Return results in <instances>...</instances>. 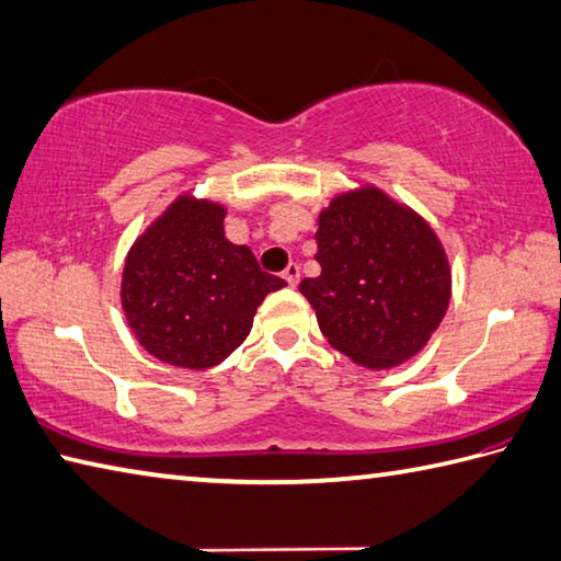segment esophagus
Here are the masks:
<instances>
[{"mask_svg":"<svg viewBox=\"0 0 561 561\" xmlns=\"http://www.w3.org/2000/svg\"><path fill=\"white\" fill-rule=\"evenodd\" d=\"M283 278H285V283L290 285V288H295V285L300 283V266H298V263H290V266L283 271Z\"/></svg>","mask_w":561,"mask_h":561,"instance_id":"obj_1","label":"esophagus"}]
</instances>
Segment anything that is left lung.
<instances>
[{
    "label": "left lung",
    "instance_id": "1",
    "mask_svg": "<svg viewBox=\"0 0 561 561\" xmlns=\"http://www.w3.org/2000/svg\"><path fill=\"white\" fill-rule=\"evenodd\" d=\"M317 278L300 293L334 348L368 368L408 362L447 312L451 271L435 231L376 187L332 199L320 215Z\"/></svg>",
    "mask_w": 561,
    "mask_h": 561
}]
</instances>
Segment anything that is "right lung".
I'll use <instances>...</instances> for the list:
<instances>
[{
	"label": "right lung",
	"mask_w": 561,
	"mask_h": 561,
	"mask_svg": "<svg viewBox=\"0 0 561 561\" xmlns=\"http://www.w3.org/2000/svg\"><path fill=\"white\" fill-rule=\"evenodd\" d=\"M225 207L190 195L146 229L126 256L122 308L136 340L161 362L209 368L247 340L253 314L285 280L225 237Z\"/></svg>",
	"instance_id": "right-lung-1"
}]
</instances>
